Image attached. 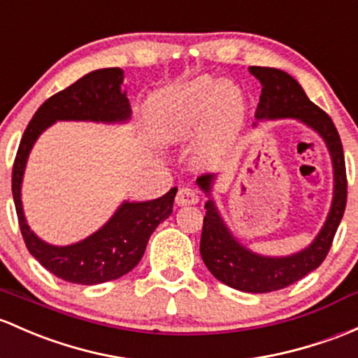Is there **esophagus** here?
Here are the masks:
<instances>
[{"label": "esophagus", "mask_w": 358, "mask_h": 358, "mask_svg": "<svg viewBox=\"0 0 358 358\" xmlns=\"http://www.w3.org/2000/svg\"><path fill=\"white\" fill-rule=\"evenodd\" d=\"M176 204L178 206H190V204H197L201 201V195H199L197 190L189 189V187H183V189L178 190L176 194Z\"/></svg>", "instance_id": "34e87169"}]
</instances>
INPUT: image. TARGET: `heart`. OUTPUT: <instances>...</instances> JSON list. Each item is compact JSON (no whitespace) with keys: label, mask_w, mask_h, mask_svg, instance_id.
Wrapping results in <instances>:
<instances>
[{"label":"heart","mask_w":358,"mask_h":358,"mask_svg":"<svg viewBox=\"0 0 358 358\" xmlns=\"http://www.w3.org/2000/svg\"><path fill=\"white\" fill-rule=\"evenodd\" d=\"M145 113L150 130L159 141L178 144L204 130L202 152L217 156L238 134L245 104L236 85L197 78L157 92L149 99Z\"/></svg>","instance_id":"obj_1"}]
</instances>
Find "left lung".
<instances>
[{"label":"left lung","instance_id":"8db88e82","mask_svg":"<svg viewBox=\"0 0 358 358\" xmlns=\"http://www.w3.org/2000/svg\"><path fill=\"white\" fill-rule=\"evenodd\" d=\"M248 71L262 85L255 118H293L317 131L328 145L334 175L333 202L324 227L310 245L285 257L255 254L243 247L229 231L210 197L216 175L208 173L197 178V185L209 197L204 206L206 216L201 236V255L204 264L216 280L228 287L248 293H268L289 287L322 264L347 206V169L343 145L333 120L308 99L302 85L292 75L268 66H250Z\"/></svg>","mask_w":358,"mask_h":358}]
</instances>
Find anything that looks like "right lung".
Here are the masks:
<instances>
[{
  "label": "right lung",
  "mask_w": 358,
  "mask_h": 358,
  "mask_svg": "<svg viewBox=\"0 0 358 358\" xmlns=\"http://www.w3.org/2000/svg\"><path fill=\"white\" fill-rule=\"evenodd\" d=\"M123 70H94L70 87L44 101L24 131L11 173V192L18 224L29 252L55 276L77 285H99L130 273L144 255L149 236L173 213L176 187L163 197L145 202L125 201L103 228L85 240L56 247L30 229L22 208V180L30 149L55 122L125 123L131 110L127 90H122Z\"/></svg>",
  "instance_id": "add662e5"
}]
</instances>
